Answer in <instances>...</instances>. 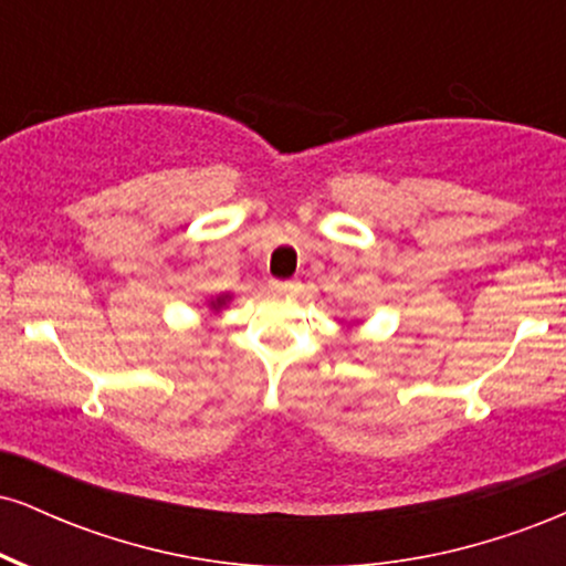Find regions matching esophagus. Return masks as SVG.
<instances>
[{
	"label": "esophagus",
	"mask_w": 566,
	"mask_h": 566,
	"mask_svg": "<svg viewBox=\"0 0 566 566\" xmlns=\"http://www.w3.org/2000/svg\"><path fill=\"white\" fill-rule=\"evenodd\" d=\"M271 290L279 292V295H295L297 290H301V282H271Z\"/></svg>",
	"instance_id": "34e87169"
}]
</instances>
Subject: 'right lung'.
Returning <instances> with one entry per match:
<instances>
[{"mask_svg":"<svg viewBox=\"0 0 566 566\" xmlns=\"http://www.w3.org/2000/svg\"><path fill=\"white\" fill-rule=\"evenodd\" d=\"M226 301H229V297H218V301H216V303H212V308H220V305H223Z\"/></svg>","mask_w":566,"mask_h":566,"instance_id":"obj_1","label":"right lung"}]
</instances>
